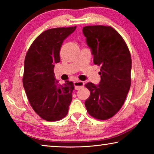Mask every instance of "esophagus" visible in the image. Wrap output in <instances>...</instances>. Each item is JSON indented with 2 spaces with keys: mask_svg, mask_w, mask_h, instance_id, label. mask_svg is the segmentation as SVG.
Segmentation results:
<instances>
[{
  "mask_svg": "<svg viewBox=\"0 0 154 154\" xmlns=\"http://www.w3.org/2000/svg\"><path fill=\"white\" fill-rule=\"evenodd\" d=\"M74 86L75 90H79L80 88L84 86V83L82 81H76V82H74Z\"/></svg>",
  "mask_w": 154,
  "mask_h": 154,
  "instance_id": "esophagus-1",
  "label": "esophagus"
}]
</instances>
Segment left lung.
<instances>
[{
  "mask_svg": "<svg viewBox=\"0 0 154 154\" xmlns=\"http://www.w3.org/2000/svg\"><path fill=\"white\" fill-rule=\"evenodd\" d=\"M92 49L94 63L100 66V82L85 84L90 95L85 101L88 113L105 120L122 108L131 85V56L122 36L111 26L96 25L83 28Z\"/></svg>",
  "mask_w": 154,
  "mask_h": 154,
  "instance_id": "left-lung-1",
  "label": "left lung"
}]
</instances>
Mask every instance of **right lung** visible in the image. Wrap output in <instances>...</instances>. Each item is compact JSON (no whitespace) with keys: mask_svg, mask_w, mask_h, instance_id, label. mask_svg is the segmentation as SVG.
Listing matches in <instances>:
<instances>
[{"mask_svg":"<svg viewBox=\"0 0 154 154\" xmlns=\"http://www.w3.org/2000/svg\"><path fill=\"white\" fill-rule=\"evenodd\" d=\"M76 26L51 28L38 35L28 49L24 61L23 85L31 106L48 122L60 120L68 114L74 85H60L54 77V64L60 61L64 40Z\"/></svg>","mask_w":154,"mask_h":154,"instance_id":"1","label":"right lung"}]
</instances>
